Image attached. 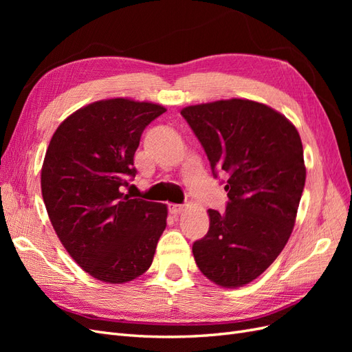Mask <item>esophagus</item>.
Masks as SVG:
<instances>
[{
    "instance_id": "1",
    "label": "esophagus",
    "mask_w": 352,
    "mask_h": 352,
    "mask_svg": "<svg viewBox=\"0 0 352 352\" xmlns=\"http://www.w3.org/2000/svg\"><path fill=\"white\" fill-rule=\"evenodd\" d=\"M168 211L172 212L173 216L180 214V212L184 211V206H177V204H168Z\"/></svg>"
}]
</instances>
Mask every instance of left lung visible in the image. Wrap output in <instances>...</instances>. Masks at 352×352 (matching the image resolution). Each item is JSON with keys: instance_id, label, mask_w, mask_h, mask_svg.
<instances>
[{"instance_id": "8db88e82", "label": "left lung", "mask_w": 352, "mask_h": 352, "mask_svg": "<svg viewBox=\"0 0 352 352\" xmlns=\"http://www.w3.org/2000/svg\"><path fill=\"white\" fill-rule=\"evenodd\" d=\"M216 170L229 175L225 212L208 210L207 235L194 242L201 273L221 287L257 279L289 239L305 185L296 127L257 101L232 98L180 111Z\"/></svg>"}]
</instances>
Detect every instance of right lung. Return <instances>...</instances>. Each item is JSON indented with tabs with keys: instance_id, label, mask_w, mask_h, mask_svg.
I'll use <instances>...</instances> for the list:
<instances>
[{
	"instance_id": "add662e5",
	"label": "right lung",
	"mask_w": 352,
	"mask_h": 352,
	"mask_svg": "<svg viewBox=\"0 0 352 352\" xmlns=\"http://www.w3.org/2000/svg\"><path fill=\"white\" fill-rule=\"evenodd\" d=\"M163 105L110 98L91 102L61 122L41 168L51 225L70 257L92 278L126 283L153 263L167 207L131 199L141 135Z\"/></svg>"
}]
</instances>
